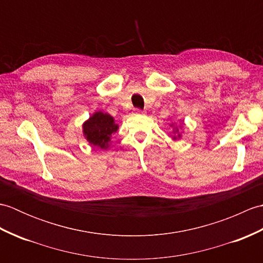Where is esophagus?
<instances>
[{
    "mask_svg": "<svg viewBox=\"0 0 263 263\" xmlns=\"http://www.w3.org/2000/svg\"><path fill=\"white\" fill-rule=\"evenodd\" d=\"M135 113H136L137 115H143L144 113H146V111H144V110L141 109V108H136V109H135Z\"/></svg>",
    "mask_w": 263,
    "mask_h": 263,
    "instance_id": "obj_1",
    "label": "esophagus"
}]
</instances>
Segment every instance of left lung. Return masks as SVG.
<instances>
[{
	"label": "left lung",
	"mask_w": 263,
	"mask_h": 263,
	"mask_svg": "<svg viewBox=\"0 0 263 263\" xmlns=\"http://www.w3.org/2000/svg\"><path fill=\"white\" fill-rule=\"evenodd\" d=\"M174 139H176V137H174Z\"/></svg>",
	"instance_id": "obj_1"
}]
</instances>
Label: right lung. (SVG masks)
Wrapping results in <instances>:
<instances>
[{
  "instance_id": "add662e5",
  "label": "right lung",
  "mask_w": 263,
  "mask_h": 263,
  "mask_svg": "<svg viewBox=\"0 0 263 263\" xmlns=\"http://www.w3.org/2000/svg\"><path fill=\"white\" fill-rule=\"evenodd\" d=\"M117 127L119 126L114 123L113 117L103 111H98L83 124V133L87 140L93 146L107 149L110 137L117 131Z\"/></svg>"
}]
</instances>
